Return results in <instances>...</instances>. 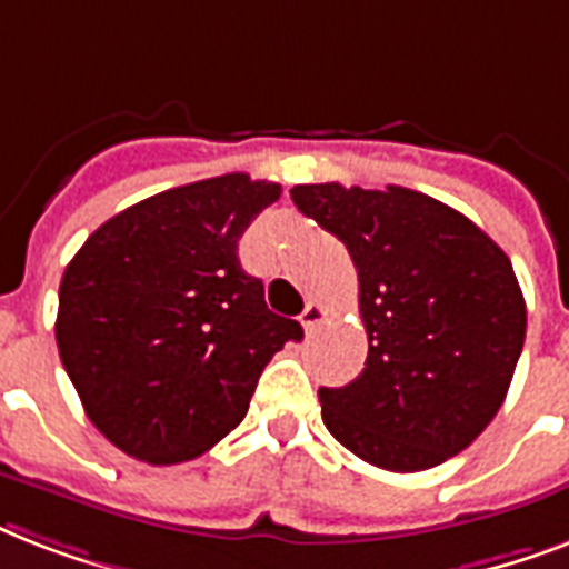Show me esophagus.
Instances as JSON below:
<instances>
[{
	"label": "esophagus",
	"mask_w": 569,
	"mask_h": 569,
	"mask_svg": "<svg viewBox=\"0 0 569 569\" xmlns=\"http://www.w3.org/2000/svg\"><path fill=\"white\" fill-rule=\"evenodd\" d=\"M325 319H328V310H325L321 303L310 301V303H307V307H303L301 325H303V330H307V333H312V330L319 328V325H321V321H325Z\"/></svg>",
	"instance_id": "1"
}]
</instances>
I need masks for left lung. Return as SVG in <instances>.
<instances>
[{
	"instance_id": "obj_1",
	"label": "left lung",
	"mask_w": 569,
	"mask_h": 569,
	"mask_svg": "<svg viewBox=\"0 0 569 569\" xmlns=\"http://www.w3.org/2000/svg\"><path fill=\"white\" fill-rule=\"evenodd\" d=\"M295 206L333 232L360 280L369 357L321 419L348 451L389 472L458 455L493 422L526 342L511 259L467 214L387 186H295Z\"/></svg>"
}]
</instances>
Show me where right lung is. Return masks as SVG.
Here are the masks:
<instances>
[{"mask_svg":"<svg viewBox=\"0 0 569 569\" xmlns=\"http://www.w3.org/2000/svg\"><path fill=\"white\" fill-rule=\"evenodd\" d=\"M280 186L223 173L129 206L58 289L56 342L106 440L153 467L200 458L244 419L268 360L303 337L241 271L239 239Z\"/></svg>","mask_w":569,"mask_h":569,"instance_id":"add662e5","label":"right lung"}]
</instances>
